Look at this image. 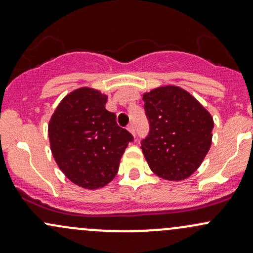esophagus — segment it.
<instances>
[{"instance_id": "34e87169", "label": "esophagus", "mask_w": 253, "mask_h": 253, "mask_svg": "<svg viewBox=\"0 0 253 253\" xmlns=\"http://www.w3.org/2000/svg\"><path fill=\"white\" fill-rule=\"evenodd\" d=\"M127 129H128L129 133L132 134V136H136V132H134V125L133 124H129L128 126H127Z\"/></svg>"}]
</instances>
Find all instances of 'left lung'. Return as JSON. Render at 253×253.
Returning <instances> with one entry per match:
<instances>
[{"label": "left lung", "instance_id": "1", "mask_svg": "<svg viewBox=\"0 0 253 253\" xmlns=\"http://www.w3.org/2000/svg\"><path fill=\"white\" fill-rule=\"evenodd\" d=\"M150 131L142 152L150 170L168 181L190 177L211 145L214 121L187 90L163 85L143 94Z\"/></svg>", "mask_w": 253, "mask_h": 253}]
</instances>
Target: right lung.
I'll list each match as a JSON object with an SVG mask.
<instances>
[{"instance_id":"1","label":"right lung","mask_w":253,"mask_h":253,"mask_svg":"<svg viewBox=\"0 0 253 253\" xmlns=\"http://www.w3.org/2000/svg\"><path fill=\"white\" fill-rule=\"evenodd\" d=\"M108 95L82 86L65 96L48 121V139L56 164L66 177L85 190L108 185L133 137L117 126L105 109Z\"/></svg>"}]
</instances>
